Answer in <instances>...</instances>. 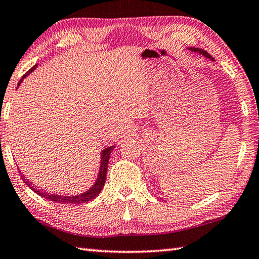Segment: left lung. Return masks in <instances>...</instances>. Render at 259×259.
<instances>
[{"instance_id": "left-lung-1", "label": "left lung", "mask_w": 259, "mask_h": 259, "mask_svg": "<svg viewBox=\"0 0 259 259\" xmlns=\"http://www.w3.org/2000/svg\"><path fill=\"white\" fill-rule=\"evenodd\" d=\"M191 52H194V53H199V54H201L202 56H204V57H206V58H209V59H211V60H214L213 59V57H212V56L207 53V52H205V50H203V49H200V48H194V47H191V48H189Z\"/></svg>"}]
</instances>
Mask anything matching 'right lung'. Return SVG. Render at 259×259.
I'll return each instance as SVG.
<instances>
[{
    "label": "right lung",
    "instance_id": "add662e5",
    "mask_svg": "<svg viewBox=\"0 0 259 259\" xmlns=\"http://www.w3.org/2000/svg\"><path fill=\"white\" fill-rule=\"evenodd\" d=\"M38 65H34L31 69H29L27 73H25L22 78L20 79V82L18 84L19 85L22 83V80L27 77V76L32 73L33 70L35 69ZM115 148V146H111V147H106L102 151H101V165H100V169H99V174H98V179H96L94 185H92L91 189H89L88 191H85L84 193H80L77 195H60L57 193H48L47 191H44L39 187L35 186L34 184H32L31 182L29 180L25 179L24 175H21V177L24 181V183L27 184L30 189H31L34 193H37L38 195H40L44 199H47L49 201H54L56 203H60V204H80V203H85V202H90L92 201L93 199H95L96 196L100 194V192L102 191L104 183H105V179H106V171H108V164H109V159L112 150ZM21 174V173H20Z\"/></svg>",
    "mask_w": 259,
    "mask_h": 259
}]
</instances>
